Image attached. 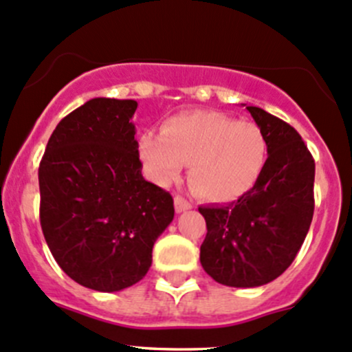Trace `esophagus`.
I'll use <instances>...</instances> for the list:
<instances>
[{"label":"esophagus","mask_w":352,"mask_h":352,"mask_svg":"<svg viewBox=\"0 0 352 352\" xmlns=\"http://www.w3.org/2000/svg\"><path fill=\"white\" fill-rule=\"evenodd\" d=\"M173 204H175L177 212H186V210L192 209L190 202L186 201V199H184V197H180V195H177V197L173 199Z\"/></svg>","instance_id":"34e87169"}]
</instances>
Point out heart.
I'll use <instances>...</instances> for the list:
<instances>
[{"instance_id":"b5f03b06","label":"heart","mask_w":352,"mask_h":352,"mask_svg":"<svg viewBox=\"0 0 352 352\" xmlns=\"http://www.w3.org/2000/svg\"><path fill=\"white\" fill-rule=\"evenodd\" d=\"M138 153L146 175L158 186L173 182L188 164V180L199 195L231 202L256 186L268 145L254 123L195 111L170 118L162 133H143Z\"/></svg>"}]
</instances>
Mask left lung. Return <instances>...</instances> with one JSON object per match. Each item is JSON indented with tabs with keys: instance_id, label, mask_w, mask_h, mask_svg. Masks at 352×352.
Returning a JSON list of instances; mask_svg holds the SVG:
<instances>
[{
	"instance_id": "left-lung-1",
	"label": "left lung",
	"mask_w": 352,
	"mask_h": 352,
	"mask_svg": "<svg viewBox=\"0 0 352 352\" xmlns=\"http://www.w3.org/2000/svg\"><path fill=\"white\" fill-rule=\"evenodd\" d=\"M246 109L268 145L263 173L238 201L199 207L207 226L202 268L217 283L236 288L278 278L297 256L314 216L316 164L302 136L265 109Z\"/></svg>"
}]
</instances>
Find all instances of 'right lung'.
Masks as SVG:
<instances>
[{"label":"right lung","mask_w":352,"mask_h":352,"mask_svg":"<svg viewBox=\"0 0 352 352\" xmlns=\"http://www.w3.org/2000/svg\"><path fill=\"white\" fill-rule=\"evenodd\" d=\"M133 99L94 98L65 116L40 162V224L50 253L82 287L120 292L151 266L173 199L142 175Z\"/></svg>","instance_id":"add662e5"}]
</instances>
